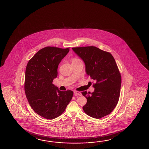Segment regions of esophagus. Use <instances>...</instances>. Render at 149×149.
<instances>
[{
    "mask_svg": "<svg viewBox=\"0 0 149 149\" xmlns=\"http://www.w3.org/2000/svg\"><path fill=\"white\" fill-rule=\"evenodd\" d=\"M74 94H75V95H79V96L82 95L81 92H80L79 91H74Z\"/></svg>",
    "mask_w": 149,
    "mask_h": 149,
    "instance_id": "esophagus-1",
    "label": "esophagus"
}]
</instances>
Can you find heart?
I'll use <instances>...</instances> for the list:
<instances>
[{
  "instance_id": "heart-1",
  "label": "heart",
  "mask_w": 149,
  "mask_h": 149,
  "mask_svg": "<svg viewBox=\"0 0 149 149\" xmlns=\"http://www.w3.org/2000/svg\"><path fill=\"white\" fill-rule=\"evenodd\" d=\"M79 60H80V59H78V58H73V60H72V61H79Z\"/></svg>"
}]
</instances>
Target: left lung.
I'll list each match as a JSON object with an SVG mask.
<instances>
[{
	"label": "left lung",
	"mask_w": 149,
	"mask_h": 149,
	"mask_svg": "<svg viewBox=\"0 0 149 149\" xmlns=\"http://www.w3.org/2000/svg\"><path fill=\"white\" fill-rule=\"evenodd\" d=\"M73 51L84 61L86 73L93 79L94 91L82 94L87 99L83 107L85 113L94 118L108 115L115 109L120 96L122 77L115 60L108 52L96 47L72 48Z\"/></svg>",
	"instance_id": "left-lung-1"
}]
</instances>
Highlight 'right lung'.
<instances>
[{"label": "right lung", "instance_id": "add662e5", "mask_svg": "<svg viewBox=\"0 0 149 149\" xmlns=\"http://www.w3.org/2000/svg\"><path fill=\"white\" fill-rule=\"evenodd\" d=\"M70 48L47 47L29 61L25 70L24 90L27 101L35 112L45 118L61 116L73 97L71 90L61 91L52 84L58 65Z\"/></svg>", "mask_w": 149, "mask_h": 149}]
</instances>
